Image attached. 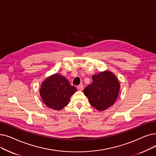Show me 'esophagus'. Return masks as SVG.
<instances>
[{
	"instance_id": "34e87169",
	"label": "esophagus",
	"mask_w": 156,
	"mask_h": 156,
	"mask_svg": "<svg viewBox=\"0 0 156 156\" xmlns=\"http://www.w3.org/2000/svg\"><path fill=\"white\" fill-rule=\"evenodd\" d=\"M77 89L79 90H80V91L83 90V85L82 84L79 85L78 86H77Z\"/></svg>"
}]
</instances>
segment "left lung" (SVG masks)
Instances as JSON below:
<instances>
[{"label":"left lung","instance_id":"8db88e82","mask_svg":"<svg viewBox=\"0 0 156 156\" xmlns=\"http://www.w3.org/2000/svg\"><path fill=\"white\" fill-rule=\"evenodd\" d=\"M92 80V83L84 89V94L93 107L99 111L105 110L116 101L120 90L119 82L109 71L95 74Z\"/></svg>","mask_w":156,"mask_h":156}]
</instances>
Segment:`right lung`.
<instances>
[{
    "mask_svg": "<svg viewBox=\"0 0 156 156\" xmlns=\"http://www.w3.org/2000/svg\"><path fill=\"white\" fill-rule=\"evenodd\" d=\"M76 91V88L71 85L65 77L55 74L42 83L40 95L47 106L60 110L69 103L71 96Z\"/></svg>",
    "mask_w": 156,
    "mask_h": 156,
    "instance_id": "right-lung-1",
    "label": "right lung"
}]
</instances>
